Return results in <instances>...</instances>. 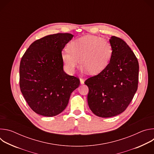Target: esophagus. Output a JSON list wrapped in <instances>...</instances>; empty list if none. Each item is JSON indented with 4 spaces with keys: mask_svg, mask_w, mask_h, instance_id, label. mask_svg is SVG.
<instances>
[{
    "mask_svg": "<svg viewBox=\"0 0 154 154\" xmlns=\"http://www.w3.org/2000/svg\"><path fill=\"white\" fill-rule=\"evenodd\" d=\"M80 84H81V85H83V84H84L85 80L83 79H82V78H80Z\"/></svg>",
    "mask_w": 154,
    "mask_h": 154,
    "instance_id": "34e87169",
    "label": "esophagus"
}]
</instances>
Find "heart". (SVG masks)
<instances>
[{"label":"heart","mask_w":154,"mask_h":154,"mask_svg":"<svg viewBox=\"0 0 154 154\" xmlns=\"http://www.w3.org/2000/svg\"><path fill=\"white\" fill-rule=\"evenodd\" d=\"M68 49L69 52H63L61 58L69 74L74 73L80 61L82 71L96 74L106 68L113 53L110 42L94 35H86L73 40Z\"/></svg>","instance_id":"obj_1"}]
</instances>
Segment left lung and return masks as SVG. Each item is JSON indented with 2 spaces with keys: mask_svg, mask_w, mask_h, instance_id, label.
I'll return each mask as SVG.
<instances>
[{
  "mask_svg": "<svg viewBox=\"0 0 154 154\" xmlns=\"http://www.w3.org/2000/svg\"><path fill=\"white\" fill-rule=\"evenodd\" d=\"M113 48L110 60L98 75L87 79L88 103L97 116L110 118L122 113L138 88L139 64L133 51L122 39H109Z\"/></svg>",
  "mask_w": 154,
  "mask_h": 154,
  "instance_id": "8db88e82",
  "label": "left lung"
}]
</instances>
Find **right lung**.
<instances>
[{"label":"right lung","instance_id":"add662e5","mask_svg":"<svg viewBox=\"0 0 154 154\" xmlns=\"http://www.w3.org/2000/svg\"><path fill=\"white\" fill-rule=\"evenodd\" d=\"M74 35H50L34 41L22 57L19 85L26 102L36 113L57 116L67 106L80 80L63 70L61 52Z\"/></svg>","mask_w":154,"mask_h":154}]
</instances>
